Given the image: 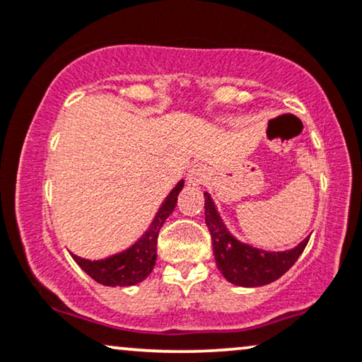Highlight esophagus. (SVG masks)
I'll return each instance as SVG.
<instances>
[{
	"label": "esophagus",
	"mask_w": 362,
	"mask_h": 362,
	"mask_svg": "<svg viewBox=\"0 0 362 362\" xmlns=\"http://www.w3.org/2000/svg\"><path fill=\"white\" fill-rule=\"evenodd\" d=\"M206 177H208V170H206V166H194L191 168L189 175H187V181L191 182V185H201Z\"/></svg>",
	"instance_id": "1"
}]
</instances>
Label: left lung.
<instances>
[{"label": "left lung", "instance_id": "1", "mask_svg": "<svg viewBox=\"0 0 362 362\" xmlns=\"http://www.w3.org/2000/svg\"><path fill=\"white\" fill-rule=\"evenodd\" d=\"M204 218L213 241L218 269L229 283L243 288H256L279 279L298 261L309 241L306 238L293 250L281 252L262 251L250 244L239 243L224 226L208 192H204Z\"/></svg>", "mask_w": 362, "mask_h": 362}]
</instances>
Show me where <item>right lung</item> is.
I'll return each mask as SVG.
<instances>
[{"label": "right lung", "mask_w": 362, "mask_h": 362, "mask_svg": "<svg viewBox=\"0 0 362 362\" xmlns=\"http://www.w3.org/2000/svg\"><path fill=\"white\" fill-rule=\"evenodd\" d=\"M182 186H185V181L177 182L175 189L164 199V203L161 204L156 216H154L148 231L128 250L100 261L83 259V257L76 255H71L73 259L96 283L105 286H133L146 279L153 271L154 264H156V244L159 229H161L164 221L168 219V216L175 211L177 194H180Z\"/></svg>", "instance_id": "add662e5"}]
</instances>
